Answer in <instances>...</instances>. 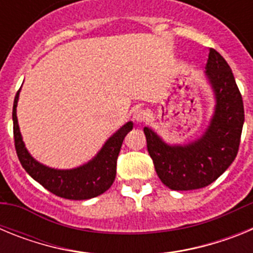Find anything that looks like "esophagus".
<instances>
[{
	"label": "esophagus",
	"mask_w": 253,
	"mask_h": 253,
	"mask_svg": "<svg viewBox=\"0 0 253 253\" xmlns=\"http://www.w3.org/2000/svg\"><path fill=\"white\" fill-rule=\"evenodd\" d=\"M133 119L135 123H143L147 119V111L143 109H137L133 114Z\"/></svg>",
	"instance_id": "1"
}]
</instances>
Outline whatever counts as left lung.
<instances>
[{
	"label": "left lung",
	"mask_w": 253,
	"mask_h": 253,
	"mask_svg": "<svg viewBox=\"0 0 253 253\" xmlns=\"http://www.w3.org/2000/svg\"><path fill=\"white\" fill-rule=\"evenodd\" d=\"M205 69L215 105L209 125L198 139L186 144H169L144 126L154 169L171 190H196L214 182L231 166L240 147L245 110L231 67L210 48Z\"/></svg>",
	"instance_id": "obj_1"
}]
</instances>
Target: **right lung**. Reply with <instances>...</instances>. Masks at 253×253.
<instances>
[{
	"instance_id": "right-lung-1",
	"label": "right lung",
	"mask_w": 253,
	"mask_h": 253,
	"mask_svg": "<svg viewBox=\"0 0 253 253\" xmlns=\"http://www.w3.org/2000/svg\"><path fill=\"white\" fill-rule=\"evenodd\" d=\"M20 90L15 96L12 109L15 148L21 166L31 177L48 191L69 200H87L96 198L110 189L116 176V160L125 135L133 129V122L125 123L105 142L92 160L82 166L69 169H58L38 162L26 149L20 133L16 107Z\"/></svg>"
}]
</instances>
